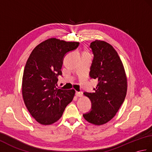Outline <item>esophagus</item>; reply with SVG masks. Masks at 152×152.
I'll list each match as a JSON object with an SVG mask.
<instances>
[{"label":"esophagus","mask_w":152,"mask_h":152,"mask_svg":"<svg viewBox=\"0 0 152 152\" xmlns=\"http://www.w3.org/2000/svg\"><path fill=\"white\" fill-rule=\"evenodd\" d=\"M83 95V93L82 91H76V96H82Z\"/></svg>","instance_id":"esophagus-1"}]
</instances>
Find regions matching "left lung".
Masks as SVG:
<instances>
[{"label": "left lung", "instance_id": "obj_1", "mask_svg": "<svg viewBox=\"0 0 152 152\" xmlns=\"http://www.w3.org/2000/svg\"><path fill=\"white\" fill-rule=\"evenodd\" d=\"M93 59L90 78L98 80L94 92H85L91 101V110L83 114L86 120L100 125L114 117L124 102L127 82L124 65L117 51L104 41L95 40L90 44Z\"/></svg>", "mask_w": 152, "mask_h": 152}]
</instances>
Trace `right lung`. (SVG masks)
I'll use <instances>...</instances> for the list:
<instances>
[{
    "instance_id": "1",
    "label": "right lung",
    "mask_w": 152,
    "mask_h": 152,
    "mask_svg": "<svg viewBox=\"0 0 152 152\" xmlns=\"http://www.w3.org/2000/svg\"><path fill=\"white\" fill-rule=\"evenodd\" d=\"M79 46L76 42L50 38L38 44L25 64L22 95L31 115L40 124L50 125L59 120L66 106L72 101L75 91L56 88L62 75L63 59Z\"/></svg>"
}]
</instances>
